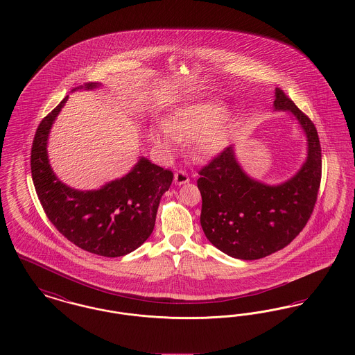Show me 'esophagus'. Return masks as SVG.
<instances>
[{"label": "esophagus", "mask_w": 355, "mask_h": 355, "mask_svg": "<svg viewBox=\"0 0 355 355\" xmlns=\"http://www.w3.org/2000/svg\"><path fill=\"white\" fill-rule=\"evenodd\" d=\"M190 181V178H189V175H187V173H186L185 170H178L175 174H174V182L177 184V185H184L186 182H189Z\"/></svg>", "instance_id": "esophagus-1"}]
</instances>
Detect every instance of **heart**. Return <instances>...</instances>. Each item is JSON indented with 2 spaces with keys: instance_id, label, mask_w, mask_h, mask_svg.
I'll list each match as a JSON object with an SVG mask.
<instances>
[{
  "instance_id": "1",
  "label": "heart",
  "mask_w": 355,
  "mask_h": 355,
  "mask_svg": "<svg viewBox=\"0 0 355 355\" xmlns=\"http://www.w3.org/2000/svg\"><path fill=\"white\" fill-rule=\"evenodd\" d=\"M226 106L220 102L187 103L175 109L165 123L152 126L149 138L154 148L171 155L180 141H193L194 148L203 157L218 155L227 145L232 125L222 122Z\"/></svg>"
}]
</instances>
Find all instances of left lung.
Listing matches in <instances>:
<instances>
[{
	"label": "left lung",
	"instance_id": "left-lung-1",
	"mask_svg": "<svg viewBox=\"0 0 355 355\" xmlns=\"http://www.w3.org/2000/svg\"><path fill=\"white\" fill-rule=\"evenodd\" d=\"M274 109L290 112L307 138V158L294 177L281 185L255 181L236 162L233 146L198 171L203 233L238 259H259L284 249L302 232L317 202L322 174L317 129L279 87Z\"/></svg>",
	"mask_w": 355,
	"mask_h": 355
}]
</instances>
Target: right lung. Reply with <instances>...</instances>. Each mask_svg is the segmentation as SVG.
<instances>
[{
  "mask_svg": "<svg viewBox=\"0 0 355 355\" xmlns=\"http://www.w3.org/2000/svg\"><path fill=\"white\" fill-rule=\"evenodd\" d=\"M100 86L89 83L77 89ZM68 96L37 128L31 169L34 187L54 227L76 246L102 257H122L139 248L153 233L158 205L169 190L173 173L141 157L133 169L98 190L81 191L62 184L48 158V137Z\"/></svg>",
  "mask_w": 355,
  "mask_h": 355,
  "instance_id": "add662e5",
  "label": "right lung"
}]
</instances>
